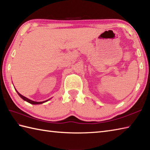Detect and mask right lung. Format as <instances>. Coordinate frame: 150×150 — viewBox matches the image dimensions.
<instances>
[{
  "label": "right lung",
  "instance_id": "1",
  "mask_svg": "<svg viewBox=\"0 0 150 150\" xmlns=\"http://www.w3.org/2000/svg\"><path fill=\"white\" fill-rule=\"evenodd\" d=\"M16 91H17V90H16ZM17 93H18V95H19V96H20L24 100L26 101V102H28V103H30V104H42V103H46V102H47V100H47L42 101V102H35V101H33V100H31L29 99V98H26V97L23 96V95H22L21 94L19 93L17 91ZM49 100H50V99H49Z\"/></svg>",
  "mask_w": 150,
  "mask_h": 150
}]
</instances>
